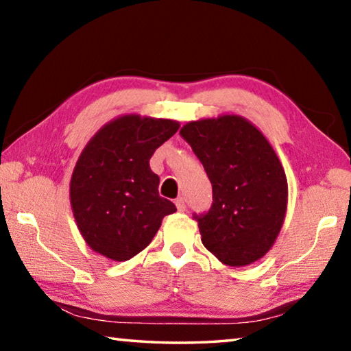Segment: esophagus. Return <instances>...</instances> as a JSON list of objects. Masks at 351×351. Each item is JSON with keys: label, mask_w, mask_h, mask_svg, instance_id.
Returning <instances> with one entry per match:
<instances>
[{"label": "esophagus", "mask_w": 351, "mask_h": 351, "mask_svg": "<svg viewBox=\"0 0 351 351\" xmlns=\"http://www.w3.org/2000/svg\"><path fill=\"white\" fill-rule=\"evenodd\" d=\"M175 204H176V209H178V210H180V212H186V209H187V206H186V198H182V197L176 198Z\"/></svg>", "instance_id": "obj_1"}]
</instances>
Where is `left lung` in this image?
I'll return each instance as SVG.
<instances>
[{"instance_id":"left-lung-1","label":"left lung","mask_w":351,"mask_h":351,"mask_svg":"<svg viewBox=\"0 0 351 351\" xmlns=\"http://www.w3.org/2000/svg\"><path fill=\"white\" fill-rule=\"evenodd\" d=\"M180 134L212 182V206L193 213L201 241L229 266L254 263L280 232L288 182L274 148L251 122L219 116L189 122Z\"/></svg>"}]
</instances>
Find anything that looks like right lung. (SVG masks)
Returning a JSON list of instances; mask_svg holds the SVG:
<instances>
[{
    "mask_svg": "<svg viewBox=\"0 0 351 351\" xmlns=\"http://www.w3.org/2000/svg\"><path fill=\"white\" fill-rule=\"evenodd\" d=\"M180 123L134 114L117 117L88 142L71 178L74 218L93 251L125 261L145 249L162 218L176 212L159 197V176L150 169L154 150Z\"/></svg>",
    "mask_w": 351,
    "mask_h": 351,
    "instance_id": "1",
    "label": "right lung"
}]
</instances>
